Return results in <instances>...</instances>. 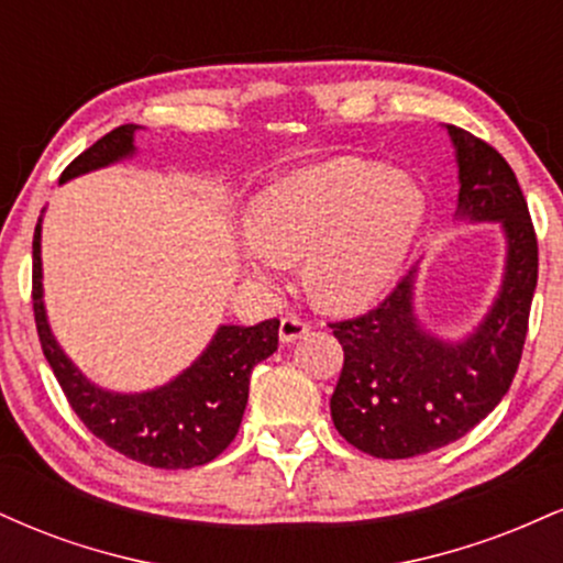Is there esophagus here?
I'll list each match as a JSON object with an SVG mask.
<instances>
[{
    "label": "esophagus",
    "mask_w": 563,
    "mask_h": 563,
    "mask_svg": "<svg viewBox=\"0 0 563 563\" xmlns=\"http://www.w3.org/2000/svg\"><path fill=\"white\" fill-rule=\"evenodd\" d=\"M303 333H309V322L296 318V314H288V318L280 320V331H277V335H280L283 344H290V341L301 339Z\"/></svg>",
    "instance_id": "esophagus-1"
}]
</instances>
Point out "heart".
I'll return each mask as SVG.
<instances>
[{
    "label": "heart",
    "instance_id": "obj_1",
    "mask_svg": "<svg viewBox=\"0 0 563 563\" xmlns=\"http://www.w3.org/2000/svg\"><path fill=\"white\" fill-rule=\"evenodd\" d=\"M426 217L423 190L363 158L283 174L254 198L243 260L273 283L303 256V286L328 309L367 307L397 280Z\"/></svg>",
    "mask_w": 563,
    "mask_h": 563
}]
</instances>
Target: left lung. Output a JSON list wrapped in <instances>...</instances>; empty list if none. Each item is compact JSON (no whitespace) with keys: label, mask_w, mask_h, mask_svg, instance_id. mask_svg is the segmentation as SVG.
<instances>
[{"label":"left lung","mask_w":563,"mask_h":563,"mask_svg":"<svg viewBox=\"0 0 563 563\" xmlns=\"http://www.w3.org/2000/svg\"><path fill=\"white\" fill-rule=\"evenodd\" d=\"M448 132L461 177L455 214L503 224L506 280L487 318L461 344L418 325L416 269L378 307L331 322L344 349L331 397L333 426L352 448L386 461L444 448L495 410L519 371L538 286V235L514 169L466 129L448 124Z\"/></svg>","instance_id":"obj_1"}]
</instances>
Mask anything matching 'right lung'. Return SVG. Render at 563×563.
I'll return each instance as SVG.
<instances>
[{
  "mask_svg": "<svg viewBox=\"0 0 563 563\" xmlns=\"http://www.w3.org/2000/svg\"><path fill=\"white\" fill-rule=\"evenodd\" d=\"M137 129V124L115 126L70 161L60 174V183L134 153ZM38 241L42 230L36 224L34 275H31L36 333L44 357L81 423L111 450L153 468L203 466L228 450L241 429L245 402H249L251 371L277 349L280 320H264L251 328L222 325L196 363L156 391L113 394L97 389L63 354L47 325Z\"/></svg>",
  "mask_w": 563,
  "mask_h": 563,
  "instance_id": "right-lung-1",
  "label": "right lung"
}]
</instances>
